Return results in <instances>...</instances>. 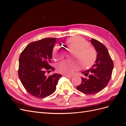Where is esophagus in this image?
Returning a JSON list of instances; mask_svg holds the SVG:
<instances>
[{
    "instance_id": "obj_1",
    "label": "esophagus",
    "mask_w": 126,
    "mask_h": 126,
    "mask_svg": "<svg viewBox=\"0 0 126 126\" xmlns=\"http://www.w3.org/2000/svg\"><path fill=\"white\" fill-rule=\"evenodd\" d=\"M64 76H65V77H68V78H71L72 77H73V76H71V75H64Z\"/></svg>"
}]
</instances>
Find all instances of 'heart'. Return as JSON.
<instances>
[{
  "label": "heart",
  "instance_id": "b5f03b06",
  "mask_svg": "<svg viewBox=\"0 0 126 126\" xmlns=\"http://www.w3.org/2000/svg\"><path fill=\"white\" fill-rule=\"evenodd\" d=\"M68 43L70 46L76 49V56L80 61L83 67L88 68L94 63L97 58V51L94 48L88 47V44L85 40L78 37H73L68 39ZM52 55L56 59L62 58L63 55L62 48L56 45ZM79 66V63L77 62L67 60L59 64L58 69L62 72L69 74L78 68Z\"/></svg>",
  "mask_w": 126,
  "mask_h": 126
}]
</instances>
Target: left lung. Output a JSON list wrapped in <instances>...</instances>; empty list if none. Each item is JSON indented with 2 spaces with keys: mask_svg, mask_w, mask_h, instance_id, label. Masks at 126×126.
<instances>
[{
  "mask_svg": "<svg viewBox=\"0 0 126 126\" xmlns=\"http://www.w3.org/2000/svg\"><path fill=\"white\" fill-rule=\"evenodd\" d=\"M90 41L97 52L96 63L91 69L82 72L86 78L81 77V84L76 87L78 90L87 94L104 89L111 79L113 68V61L105 46L94 38Z\"/></svg>",
  "mask_w": 126,
  "mask_h": 126,
  "instance_id": "left-lung-1",
  "label": "left lung"
}]
</instances>
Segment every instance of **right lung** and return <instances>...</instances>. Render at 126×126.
<instances>
[{"label": "right lung", "instance_id": "1", "mask_svg": "<svg viewBox=\"0 0 126 126\" xmlns=\"http://www.w3.org/2000/svg\"><path fill=\"white\" fill-rule=\"evenodd\" d=\"M56 39L46 38L33 41L24 49L19 58L18 74L27 92L38 98H44L54 93L62 76L55 74L47 76L54 70L50 65Z\"/></svg>", "mask_w": 126, "mask_h": 126}]
</instances>
